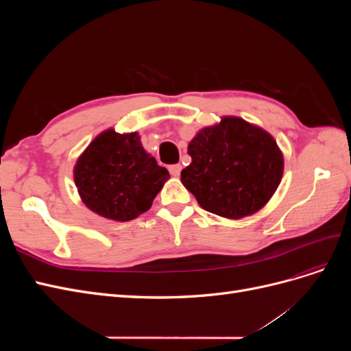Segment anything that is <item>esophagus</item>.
I'll list each match as a JSON object with an SVG mask.
<instances>
[{"instance_id":"obj_1","label":"esophagus","mask_w":351,"mask_h":351,"mask_svg":"<svg viewBox=\"0 0 351 351\" xmlns=\"http://www.w3.org/2000/svg\"><path fill=\"white\" fill-rule=\"evenodd\" d=\"M182 165L180 164H174V165H169L168 169H169V174L171 176H180V173H182Z\"/></svg>"}]
</instances>
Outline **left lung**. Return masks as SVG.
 Returning <instances> with one entry per match:
<instances>
[{"instance_id": "obj_1", "label": "left lung", "mask_w": 351, "mask_h": 351, "mask_svg": "<svg viewBox=\"0 0 351 351\" xmlns=\"http://www.w3.org/2000/svg\"><path fill=\"white\" fill-rule=\"evenodd\" d=\"M187 154L192 162L182 171V183L205 210L230 219L267 205L284 173L274 137L239 117H222L199 130Z\"/></svg>"}]
</instances>
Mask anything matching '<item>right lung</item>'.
I'll list each match as a JSON object with an SVG mask.
<instances>
[{"label":"right lung","instance_id":"right-lung-1","mask_svg":"<svg viewBox=\"0 0 351 351\" xmlns=\"http://www.w3.org/2000/svg\"><path fill=\"white\" fill-rule=\"evenodd\" d=\"M74 183L83 204L112 221H132L152 206L169 178L134 133L108 129L98 134L77 158Z\"/></svg>","mask_w":351,"mask_h":351}]
</instances>
